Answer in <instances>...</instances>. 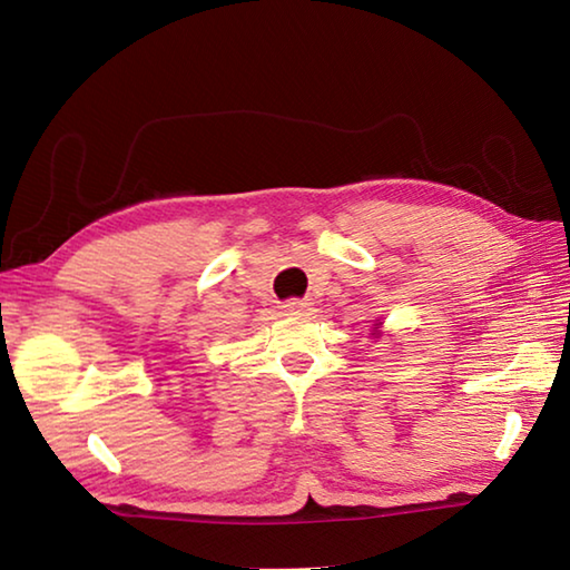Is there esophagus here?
Wrapping results in <instances>:
<instances>
[{
  "mask_svg": "<svg viewBox=\"0 0 570 570\" xmlns=\"http://www.w3.org/2000/svg\"><path fill=\"white\" fill-rule=\"evenodd\" d=\"M308 312H312V302H308V298H292V302L284 304V314L304 316Z\"/></svg>",
  "mask_w": 570,
  "mask_h": 570,
  "instance_id": "34e87169",
  "label": "esophagus"
}]
</instances>
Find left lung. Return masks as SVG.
Instances as JSON below:
<instances>
[{"mask_svg":"<svg viewBox=\"0 0 570 570\" xmlns=\"http://www.w3.org/2000/svg\"><path fill=\"white\" fill-rule=\"evenodd\" d=\"M372 336H374V340H380V336H382V320L372 324Z\"/></svg>","mask_w":570,"mask_h":570,"instance_id":"obj_1","label":"left lung"}]
</instances>
